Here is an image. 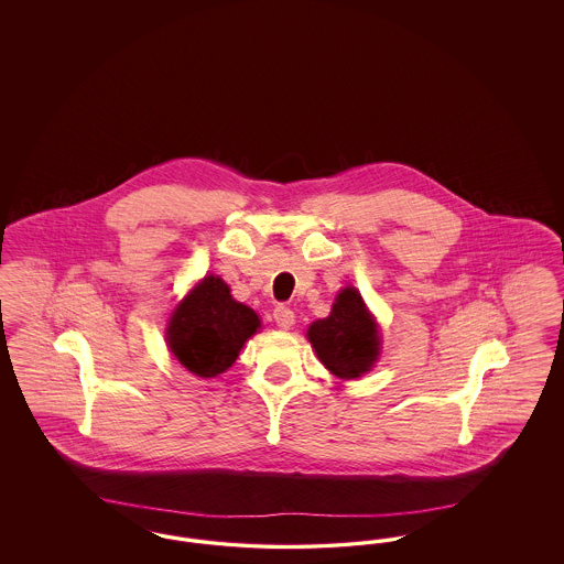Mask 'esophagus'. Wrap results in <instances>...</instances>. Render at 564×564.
<instances>
[{
  "label": "esophagus",
  "mask_w": 564,
  "mask_h": 564,
  "mask_svg": "<svg viewBox=\"0 0 564 564\" xmlns=\"http://www.w3.org/2000/svg\"><path fill=\"white\" fill-rule=\"evenodd\" d=\"M272 317H274V323H276L281 329H290L295 322L294 311H292L290 306H285V304H279V306L274 308Z\"/></svg>",
  "instance_id": "1"
}]
</instances>
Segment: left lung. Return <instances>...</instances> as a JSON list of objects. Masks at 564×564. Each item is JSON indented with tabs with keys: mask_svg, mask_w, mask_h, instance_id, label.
<instances>
[{
	"mask_svg": "<svg viewBox=\"0 0 564 564\" xmlns=\"http://www.w3.org/2000/svg\"><path fill=\"white\" fill-rule=\"evenodd\" d=\"M306 336L323 366L338 378H357L368 372L378 357L375 319L352 288L338 294L332 315L313 323Z\"/></svg>",
	"mask_w": 564,
	"mask_h": 564,
	"instance_id": "left-lung-1",
	"label": "left lung"
}]
</instances>
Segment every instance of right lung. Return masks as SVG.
I'll use <instances>...</instances> for the list:
<instances>
[{
	"label": "right lung",
	"instance_id": "add662e5",
	"mask_svg": "<svg viewBox=\"0 0 564 564\" xmlns=\"http://www.w3.org/2000/svg\"><path fill=\"white\" fill-rule=\"evenodd\" d=\"M258 327V315L232 300L221 279L207 276L173 313L166 340L192 375L214 378L237 361L245 340Z\"/></svg>",
	"mask_w": 564,
	"mask_h": 564
}]
</instances>
